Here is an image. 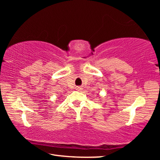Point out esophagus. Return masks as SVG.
Returning <instances> with one entry per match:
<instances>
[{"label": "esophagus", "mask_w": 160, "mask_h": 160, "mask_svg": "<svg viewBox=\"0 0 160 160\" xmlns=\"http://www.w3.org/2000/svg\"><path fill=\"white\" fill-rule=\"evenodd\" d=\"M78 89H79V90H80V89H81V88H78Z\"/></svg>", "instance_id": "1"}]
</instances>
